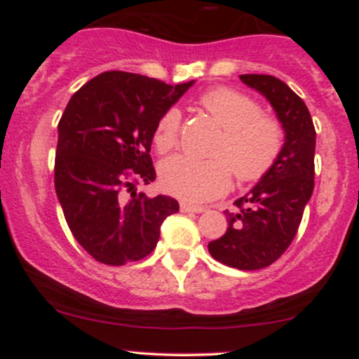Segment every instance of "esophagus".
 I'll return each mask as SVG.
<instances>
[{
  "instance_id": "obj_1",
  "label": "esophagus",
  "mask_w": 359,
  "mask_h": 359,
  "mask_svg": "<svg viewBox=\"0 0 359 359\" xmlns=\"http://www.w3.org/2000/svg\"><path fill=\"white\" fill-rule=\"evenodd\" d=\"M180 211L182 212H204L205 208H203V205H192V204L182 203L180 204Z\"/></svg>"
}]
</instances>
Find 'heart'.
<instances>
[{
    "mask_svg": "<svg viewBox=\"0 0 359 359\" xmlns=\"http://www.w3.org/2000/svg\"><path fill=\"white\" fill-rule=\"evenodd\" d=\"M201 104L224 128L212 147L211 160L174 156L160 168V185L167 194L185 203H205L229 189L233 174L240 182H257L273 168L285 145L282 123L263 116L250 96L231 88L209 89ZM182 114L170 108L155 128L154 143L160 154H168L179 143Z\"/></svg>",
    "mask_w": 359,
    "mask_h": 359,
    "instance_id": "b5f03b06",
    "label": "heart"
}]
</instances>
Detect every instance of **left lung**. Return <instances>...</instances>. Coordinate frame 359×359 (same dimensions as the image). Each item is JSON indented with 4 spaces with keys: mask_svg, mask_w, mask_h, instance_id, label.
Here are the masks:
<instances>
[{
    "mask_svg": "<svg viewBox=\"0 0 359 359\" xmlns=\"http://www.w3.org/2000/svg\"><path fill=\"white\" fill-rule=\"evenodd\" d=\"M240 79L262 93L285 131V145L273 168L246 196L226 209L228 229L208 245L214 259L238 270H259L285 253L297 234L314 191L316 128L306 102L283 81L265 74Z\"/></svg>",
    "mask_w": 359,
    "mask_h": 359,
    "instance_id": "8db88e82",
    "label": "left lung"
}]
</instances>
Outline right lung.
<instances>
[{"label":"right lung","mask_w":359,"mask_h":359,"mask_svg":"<svg viewBox=\"0 0 359 359\" xmlns=\"http://www.w3.org/2000/svg\"><path fill=\"white\" fill-rule=\"evenodd\" d=\"M192 84L109 71L69 101L59 121L53 180L74 238L96 262L119 266L145 258L165 217L179 212L175 199L147 197L135 185L155 180L150 147L156 123Z\"/></svg>","instance_id":"obj_1"}]
</instances>
